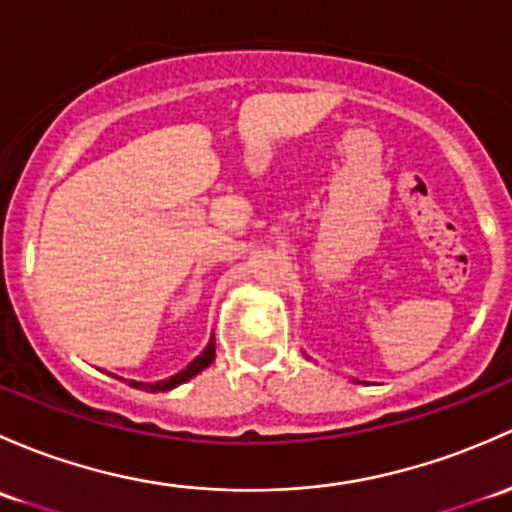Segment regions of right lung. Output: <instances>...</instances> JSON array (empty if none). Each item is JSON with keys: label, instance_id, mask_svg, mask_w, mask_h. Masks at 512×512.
I'll list each match as a JSON object with an SVG mask.
<instances>
[{"label": "right lung", "instance_id": "add662e5", "mask_svg": "<svg viewBox=\"0 0 512 512\" xmlns=\"http://www.w3.org/2000/svg\"><path fill=\"white\" fill-rule=\"evenodd\" d=\"M215 360V338H211V343L206 346V351L198 355L193 363H188L181 373L171 375V378L166 380H157V383H137V380H132V387H139V390H147V392H166V390H174V387L184 385L186 380H191L193 375H198L201 370H206L208 365H211Z\"/></svg>", "mask_w": 512, "mask_h": 512}]
</instances>
